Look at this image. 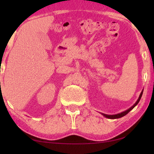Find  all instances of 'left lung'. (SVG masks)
I'll return each mask as SVG.
<instances>
[{
	"label": "left lung",
	"mask_w": 154,
	"mask_h": 154,
	"mask_svg": "<svg viewBox=\"0 0 154 154\" xmlns=\"http://www.w3.org/2000/svg\"><path fill=\"white\" fill-rule=\"evenodd\" d=\"M142 93H143V91H142V92H141L140 95V97H139V99H138V100H137V102H136L135 104H134L133 105V106H132V107H130V108L129 109H128V110H126V111H123V112H122V113H118V114H116V115H107V114H104V113H102V115L106 117V118H108V119H119V118H121V117L124 116H125L126 114H128V113H129L130 111H131L132 109H133L134 107L136 106L137 104H138L139 102H140V100L141 97H142Z\"/></svg>",
	"instance_id": "left-lung-1"
}]
</instances>
